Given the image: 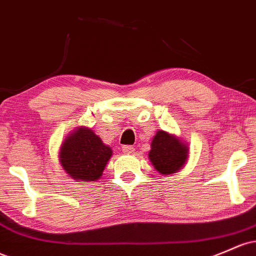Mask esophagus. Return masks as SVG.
Instances as JSON below:
<instances>
[{"label":"esophagus","mask_w":256,"mask_h":256,"mask_svg":"<svg viewBox=\"0 0 256 256\" xmlns=\"http://www.w3.org/2000/svg\"><path fill=\"white\" fill-rule=\"evenodd\" d=\"M122 152H124V153H126V154L132 153L134 147H132V146H122Z\"/></svg>","instance_id":"esophagus-1"}]
</instances>
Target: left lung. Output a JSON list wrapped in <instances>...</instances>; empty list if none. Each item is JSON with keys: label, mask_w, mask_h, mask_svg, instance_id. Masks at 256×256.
Segmentation results:
<instances>
[{"label": "left lung", "mask_w": 256, "mask_h": 256, "mask_svg": "<svg viewBox=\"0 0 256 256\" xmlns=\"http://www.w3.org/2000/svg\"><path fill=\"white\" fill-rule=\"evenodd\" d=\"M150 159L156 171L162 175H169L178 171L186 162L188 148L178 137L158 131L150 144Z\"/></svg>", "instance_id": "1"}]
</instances>
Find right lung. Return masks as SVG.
Returning <instances> with one entry per match:
<instances>
[{"label":"right lung","instance_id":"1","mask_svg":"<svg viewBox=\"0 0 256 256\" xmlns=\"http://www.w3.org/2000/svg\"><path fill=\"white\" fill-rule=\"evenodd\" d=\"M110 147L86 128H80L62 144L60 160L63 169L74 180L96 181L102 176L113 156Z\"/></svg>","mask_w":256,"mask_h":256}]
</instances>
